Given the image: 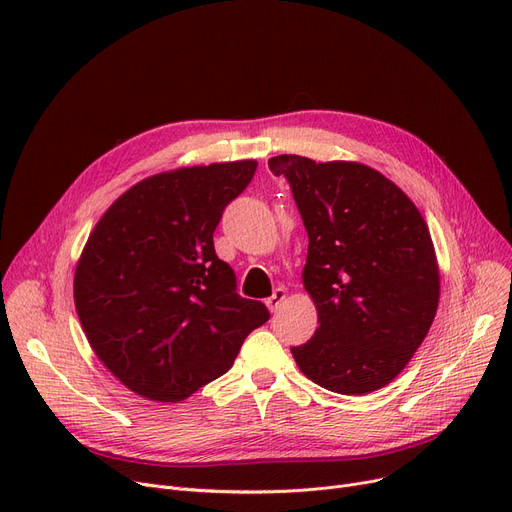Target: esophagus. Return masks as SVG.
Listing matches in <instances>:
<instances>
[{"label":"esophagus","mask_w":512,"mask_h":512,"mask_svg":"<svg viewBox=\"0 0 512 512\" xmlns=\"http://www.w3.org/2000/svg\"><path fill=\"white\" fill-rule=\"evenodd\" d=\"M284 301H286V290H284V288H276L272 297L265 301V305H267V309H270V311L274 313V311L280 309V305H282Z\"/></svg>","instance_id":"1"}]
</instances>
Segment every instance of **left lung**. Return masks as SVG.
Wrapping results in <instances>:
<instances>
[{"instance_id": "obj_1", "label": "left lung", "mask_w": 512, "mask_h": 512, "mask_svg": "<svg viewBox=\"0 0 512 512\" xmlns=\"http://www.w3.org/2000/svg\"><path fill=\"white\" fill-rule=\"evenodd\" d=\"M309 234L303 284L319 328L292 357L338 394H369L407 367L436 317L440 270L423 215L378 170L357 161L278 155Z\"/></svg>"}]
</instances>
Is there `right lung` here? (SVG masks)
Listing matches in <instances>:
<instances>
[{"label": "right lung", "instance_id": "right-lung-1", "mask_svg": "<svg viewBox=\"0 0 512 512\" xmlns=\"http://www.w3.org/2000/svg\"><path fill=\"white\" fill-rule=\"evenodd\" d=\"M255 170L242 159L149 176L89 234L74 272L76 313L99 361L134 394L188 398L270 319L263 303L240 297L213 249L226 205Z\"/></svg>", "mask_w": 512, "mask_h": 512}]
</instances>
